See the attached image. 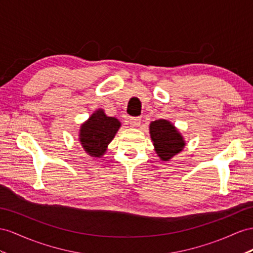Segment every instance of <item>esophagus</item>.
Returning <instances> with one entry per match:
<instances>
[{
    "mask_svg": "<svg viewBox=\"0 0 253 253\" xmlns=\"http://www.w3.org/2000/svg\"><path fill=\"white\" fill-rule=\"evenodd\" d=\"M141 124V119L140 118H130L129 119V125L131 127H139Z\"/></svg>",
    "mask_w": 253,
    "mask_h": 253,
    "instance_id": "obj_1",
    "label": "esophagus"
}]
</instances>
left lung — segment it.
I'll return each mask as SVG.
<instances>
[{"instance_id": "left-lung-1", "label": "left lung", "mask_w": 253, "mask_h": 253, "mask_svg": "<svg viewBox=\"0 0 253 253\" xmlns=\"http://www.w3.org/2000/svg\"><path fill=\"white\" fill-rule=\"evenodd\" d=\"M151 138L155 151L161 160L168 161L178 154L185 146L183 137L170 122L166 120L154 121L150 125Z\"/></svg>"}]
</instances>
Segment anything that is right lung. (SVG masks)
Listing matches in <instances>:
<instances>
[{"instance_id": "add662e5", "label": "right lung", "mask_w": 253, "mask_h": 253, "mask_svg": "<svg viewBox=\"0 0 253 253\" xmlns=\"http://www.w3.org/2000/svg\"><path fill=\"white\" fill-rule=\"evenodd\" d=\"M120 126L118 119L107 116L103 110H97L81 126L80 142L83 148L90 156H102Z\"/></svg>"}]
</instances>
